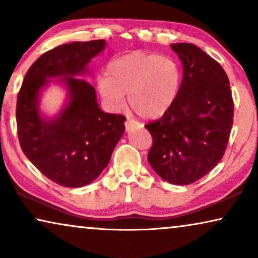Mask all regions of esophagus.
I'll return each mask as SVG.
<instances>
[{"instance_id": "1", "label": "esophagus", "mask_w": 258, "mask_h": 258, "mask_svg": "<svg viewBox=\"0 0 258 258\" xmlns=\"http://www.w3.org/2000/svg\"><path fill=\"white\" fill-rule=\"evenodd\" d=\"M124 125H125V129L129 132V130H133L134 128H136L137 123L135 121H133V120H126L124 122Z\"/></svg>"}]
</instances>
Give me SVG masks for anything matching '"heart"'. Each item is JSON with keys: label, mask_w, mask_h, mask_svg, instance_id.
<instances>
[{"label": "heart", "mask_w": 258, "mask_h": 258, "mask_svg": "<svg viewBox=\"0 0 258 258\" xmlns=\"http://www.w3.org/2000/svg\"><path fill=\"white\" fill-rule=\"evenodd\" d=\"M181 67L174 59L154 52L135 51L111 60L107 77L98 80V88L113 109L128 103L138 116L155 120L163 116L177 100L181 88Z\"/></svg>", "instance_id": "1"}]
</instances>
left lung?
<instances>
[{"instance_id": "obj_1", "label": "left lung", "mask_w": 258, "mask_h": 258, "mask_svg": "<svg viewBox=\"0 0 258 258\" xmlns=\"http://www.w3.org/2000/svg\"><path fill=\"white\" fill-rule=\"evenodd\" d=\"M171 47L184 69L173 106L145 124L152 136L148 160L174 185H188L214 169L225 155L234 117L228 77L221 65L193 44Z\"/></svg>"}]
</instances>
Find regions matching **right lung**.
Returning a JSON list of instances; mask_svg holds the SVG:
<instances>
[{"instance_id":"obj_1","label":"right lung","mask_w":258,"mask_h":258,"mask_svg":"<svg viewBox=\"0 0 258 258\" xmlns=\"http://www.w3.org/2000/svg\"><path fill=\"white\" fill-rule=\"evenodd\" d=\"M104 40L74 42L45 52L25 74L17 95V135L22 151L46 178L65 187H81L99 177L124 133L125 116L99 108L93 86L81 78ZM62 76L70 102L53 120L40 116L39 91Z\"/></svg>"}]
</instances>
